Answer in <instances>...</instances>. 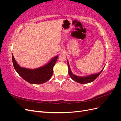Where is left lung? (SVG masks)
I'll list each match as a JSON object with an SVG mask.
<instances>
[{
    "instance_id": "1",
    "label": "left lung",
    "mask_w": 121,
    "mask_h": 121,
    "mask_svg": "<svg viewBox=\"0 0 121 121\" xmlns=\"http://www.w3.org/2000/svg\"><path fill=\"white\" fill-rule=\"evenodd\" d=\"M68 61V69H69V75L70 76V77L74 80V81L78 82L81 84H87V83H89L90 82H92L93 81H94L99 76L100 74V73L102 72V71H103V69L104 68L102 69L101 70L97 73H96V74H93L90 75L88 76H84V77H81V76H76L74 74H73L71 70V68L70 67H69V61L68 60H67Z\"/></svg>"
}]
</instances>
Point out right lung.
<instances>
[{"label": "right lung", "mask_w": 121, "mask_h": 121, "mask_svg": "<svg viewBox=\"0 0 121 121\" xmlns=\"http://www.w3.org/2000/svg\"><path fill=\"white\" fill-rule=\"evenodd\" d=\"M58 56L52 58L46 64L36 69L22 67L17 63L12 54L13 67L16 72L26 81L32 84H41L46 82L53 74V68L57 60Z\"/></svg>", "instance_id": "right-lung-1"}]
</instances>
